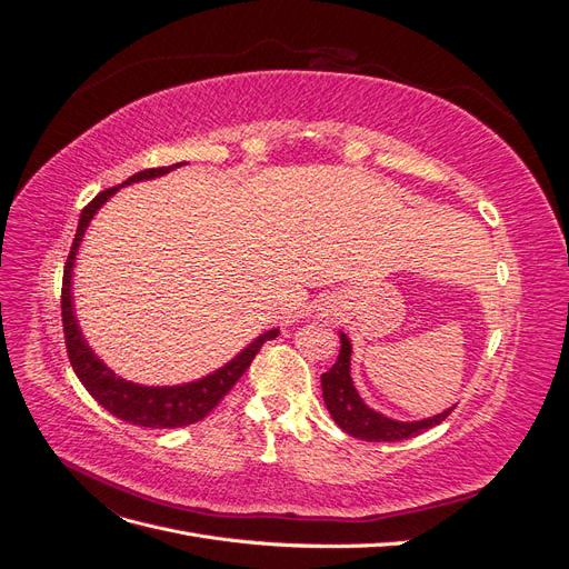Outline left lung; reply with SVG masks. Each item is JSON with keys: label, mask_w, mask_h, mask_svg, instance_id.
Listing matches in <instances>:
<instances>
[{"label": "left lung", "mask_w": 569, "mask_h": 569, "mask_svg": "<svg viewBox=\"0 0 569 569\" xmlns=\"http://www.w3.org/2000/svg\"><path fill=\"white\" fill-rule=\"evenodd\" d=\"M339 337H341V349H339L337 363L320 377V382H322L325 406L343 432L363 441H403L427 432V429L437 427L439 422H443L451 416V410L456 406L439 412L435 418L401 422L368 408L363 399L358 396L351 380V341L343 332Z\"/></svg>", "instance_id": "left-lung-1"}]
</instances>
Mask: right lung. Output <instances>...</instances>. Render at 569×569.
<instances>
[{
	"label": "right lung",
	"mask_w": 569,
	"mask_h": 569,
	"mask_svg": "<svg viewBox=\"0 0 569 569\" xmlns=\"http://www.w3.org/2000/svg\"><path fill=\"white\" fill-rule=\"evenodd\" d=\"M180 166L182 163L166 166V168H147V170H142V173H134L132 178H128L123 184L159 178ZM123 184L99 192L80 213V222H78L71 253H68V261L63 268V284H61V318H63L66 351H68V358H71V366L78 375V380L82 382V387L88 389L92 393V399L104 406L111 416L126 420L130 425H140V427H157V429L184 427V425L199 422L209 416V412L220 403L222 396H226L237 385L239 377L247 372L258 349H261L268 339L278 337L280 330L263 332L220 370L201 377V380H197V382L176 385V387L134 385V382L123 380V377H116L113 370H109L104 363H101V360L94 356V351L88 347V341H84L80 327H78L76 311H73L71 278H73L76 253L80 249V242L84 237V230H88V226H90V220Z\"/></svg>",
	"instance_id": "1"
}]
</instances>
